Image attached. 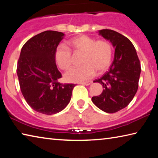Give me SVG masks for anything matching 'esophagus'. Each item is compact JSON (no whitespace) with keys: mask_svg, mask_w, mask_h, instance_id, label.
Returning a JSON list of instances; mask_svg holds the SVG:
<instances>
[{"mask_svg":"<svg viewBox=\"0 0 158 158\" xmlns=\"http://www.w3.org/2000/svg\"><path fill=\"white\" fill-rule=\"evenodd\" d=\"M81 84L83 85H89L92 84V81H85V82H81Z\"/></svg>","mask_w":158,"mask_h":158,"instance_id":"34e87169","label":"esophagus"}]
</instances>
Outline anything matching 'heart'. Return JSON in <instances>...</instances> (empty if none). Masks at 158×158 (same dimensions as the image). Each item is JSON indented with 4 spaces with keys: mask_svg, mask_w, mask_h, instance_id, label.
I'll use <instances>...</instances> for the list:
<instances>
[{
    "mask_svg": "<svg viewBox=\"0 0 158 158\" xmlns=\"http://www.w3.org/2000/svg\"><path fill=\"white\" fill-rule=\"evenodd\" d=\"M69 49L74 53H82L83 65L69 69L64 75L69 82H80L94 76L95 71L102 73L110 66L113 58V48L105 40H96L93 37L81 35L68 42ZM55 60L63 70L70 68L73 63L72 53L68 47L59 45L56 49Z\"/></svg>",
    "mask_w": 158,
    "mask_h": 158,
    "instance_id": "heart-1",
    "label": "heart"
}]
</instances>
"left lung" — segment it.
<instances>
[{
	"label": "left lung",
	"instance_id": "1",
	"mask_svg": "<svg viewBox=\"0 0 158 158\" xmlns=\"http://www.w3.org/2000/svg\"><path fill=\"white\" fill-rule=\"evenodd\" d=\"M99 34L116 49L109 71L93 81L101 84L103 91L93 97L92 102L101 110L112 114L126 107L135 95L141 65L135 47L126 37L109 29L99 31Z\"/></svg>",
	"mask_w": 158,
	"mask_h": 158
}]
</instances>
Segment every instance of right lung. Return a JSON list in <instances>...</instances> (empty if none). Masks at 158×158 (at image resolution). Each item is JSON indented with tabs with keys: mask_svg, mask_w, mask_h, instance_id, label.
I'll list each match as a JSON object with an SVG mask.
<instances>
[{
	"mask_svg": "<svg viewBox=\"0 0 158 158\" xmlns=\"http://www.w3.org/2000/svg\"><path fill=\"white\" fill-rule=\"evenodd\" d=\"M65 34L46 31L31 37L21 51L17 68L21 91L26 102L39 113L52 115L66 107L76 84H61L55 52Z\"/></svg>",
	"mask_w": 158,
	"mask_h": 158,
	"instance_id": "right-lung-1",
	"label": "right lung"
}]
</instances>
